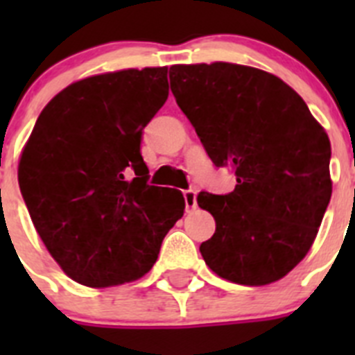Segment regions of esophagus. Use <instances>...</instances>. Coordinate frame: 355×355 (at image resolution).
<instances>
[{
  "instance_id": "obj_1",
  "label": "esophagus",
  "mask_w": 355,
  "mask_h": 355,
  "mask_svg": "<svg viewBox=\"0 0 355 355\" xmlns=\"http://www.w3.org/2000/svg\"><path fill=\"white\" fill-rule=\"evenodd\" d=\"M183 196H184V209H187V213L193 211V209L197 208V192L196 190H184Z\"/></svg>"
}]
</instances>
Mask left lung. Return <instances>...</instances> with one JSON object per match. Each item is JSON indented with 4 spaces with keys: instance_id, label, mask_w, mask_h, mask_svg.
<instances>
[{
    "instance_id": "obj_1",
    "label": "left lung",
    "mask_w": 355,
    "mask_h": 355,
    "mask_svg": "<svg viewBox=\"0 0 355 355\" xmlns=\"http://www.w3.org/2000/svg\"><path fill=\"white\" fill-rule=\"evenodd\" d=\"M171 90L215 167L236 187L200 192L215 234L199 247L216 275L263 286L293 270L311 249L332 193L331 142L302 97L247 65H172Z\"/></svg>"
}]
</instances>
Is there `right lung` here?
I'll list each match as a JSON object with an SVG mask.
<instances>
[{
	"label": "right lung",
	"instance_id": "1",
	"mask_svg": "<svg viewBox=\"0 0 355 355\" xmlns=\"http://www.w3.org/2000/svg\"><path fill=\"white\" fill-rule=\"evenodd\" d=\"M167 97V67L128 69L69 85L37 119L19 188L46 249L76 283L140 279L183 216V193L147 183L140 155Z\"/></svg>",
	"mask_w": 355,
	"mask_h": 355
}]
</instances>
